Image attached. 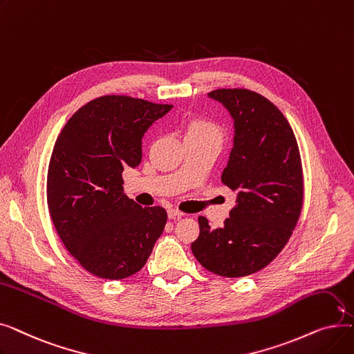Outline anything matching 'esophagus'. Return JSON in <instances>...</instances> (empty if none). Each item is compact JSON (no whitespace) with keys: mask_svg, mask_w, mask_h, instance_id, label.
I'll return each instance as SVG.
<instances>
[{"mask_svg":"<svg viewBox=\"0 0 354 354\" xmlns=\"http://www.w3.org/2000/svg\"><path fill=\"white\" fill-rule=\"evenodd\" d=\"M183 215L185 214L178 211V209H169V211H167V216H169V219H178V218H180Z\"/></svg>","mask_w":354,"mask_h":354,"instance_id":"1","label":"esophagus"}]
</instances>
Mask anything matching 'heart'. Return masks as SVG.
Returning a JSON list of instances; mask_svg holds the SVG:
<instances>
[{"label": "heart", "instance_id": "1", "mask_svg": "<svg viewBox=\"0 0 354 354\" xmlns=\"http://www.w3.org/2000/svg\"><path fill=\"white\" fill-rule=\"evenodd\" d=\"M222 133L219 126L207 118H192L185 124V139L196 140H221Z\"/></svg>", "mask_w": 354, "mask_h": 354}]
</instances>
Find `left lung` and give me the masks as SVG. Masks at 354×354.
<instances>
[{
	"label": "left lung",
	"mask_w": 354,
	"mask_h": 354,
	"mask_svg": "<svg viewBox=\"0 0 354 354\" xmlns=\"http://www.w3.org/2000/svg\"><path fill=\"white\" fill-rule=\"evenodd\" d=\"M208 96L234 119V146L221 180L235 191V207L221 228L199 216L191 250L208 271L245 277L267 267L288 243L303 207V167L290 123L268 99L247 88Z\"/></svg>",
	"instance_id": "left-lung-1"
}]
</instances>
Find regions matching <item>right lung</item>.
<instances>
[{"label":"right lung","mask_w":354,"mask_h":354,"mask_svg":"<svg viewBox=\"0 0 354 354\" xmlns=\"http://www.w3.org/2000/svg\"><path fill=\"white\" fill-rule=\"evenodd\" d=\"M174 106L102 96L74 113L55 140L47 203L62 243L90 274L122 280L146 264L166 225L162 207L123 194L124 167L142 160V138Z\"/></svg>","instance_id":"right-lung-1"}]
</instances>
